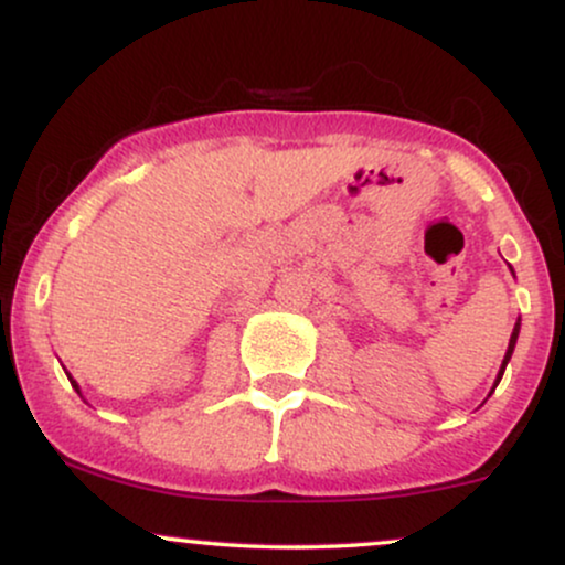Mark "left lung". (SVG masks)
Returning <instances> with one entry per match:
<instances>
[{"instance_id":"obj_1","label":"left lung","mask_w":565,"mask_h":565,"mask_svg":"<svg viewBox=\"0 0 565 565\" xmlns=\"http://www.w3.org/2000/svg\"><path fill=\"white\" fill-rule=\"evenodd\" d=\"M518 332H521V319H518V323H515V329H512V334H510V345H508V353H504L502 369H499V377H497V382H494V387L499 385V380H502V374H504V366H508V361H510L512 350H515V342H518Z\"/></svg>"}]
</instances>
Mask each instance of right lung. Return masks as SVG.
<instances>
[{"instance_id": "obj_1", "label": "right lung", "mask_w": 565, "mask_h": 565, "mask_svg": "<svg viewBox=\"0 0 565 565\" xmlns=\"http://www.w3.org/2000/svg\"><path fill=\"white\" fill-rule=\"evenodd\" d=\"M68 380H71V377H68ZM71 385H74V387H76V393H79V385H76V382H74V380H71Z\"/></svg>"}]
</instances>
